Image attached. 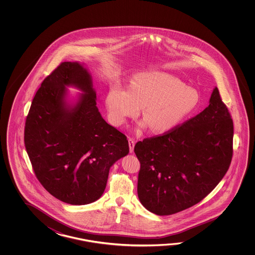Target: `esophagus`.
I'll list each match as a JSON object with an SVG mask.
<instances>
[{
    "instance_id": "obj_1",
    "label": "esophagus",
    "mask_w": 255,
    "mask_h": 255,
    "mask_svg": "<svg viewBox=\"0 0 255 255\" xmlns=\"http://www.w3.org/2000/svg\"><path fill=\"white\" fill-rule=\"evenodd\" d=\"M128 146H129L130 153H133L134 152V146H135V140L131 137L128 138Z\"/></svg>"
}]
</instances>
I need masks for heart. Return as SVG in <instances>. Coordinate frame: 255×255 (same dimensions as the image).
<instances>
[{
	"label": "heart",
	"mask_w": 255,
	"mask_h": 255,
	"mask_svg": "<svg viewBox=\"0 0 255 255\" xmlns=\"http://www.w3.org/2000/svg\"><path fill=\"white\" fill-rule=\"evenodd\" d=\"M201 96L195 88L166 73L150 71L135 74L128 90L110 88L106 98L109 120L121 126L142 108V118L155 134L167 133L179 127L200 107Z\"/></svg>",
	"instance_id": "1"
}]
</instances>
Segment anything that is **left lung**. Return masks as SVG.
<instances>
[{
    "mask_svg": "<svg viewBox=\"0 0 255 255\" xmlns=\"http://www.w3.org/2000/svg\"><path fill=\"white\" fill-rule=\"evenodd\" d=\"M233 138V120L215 87L200 114L165 135L135 144L141 204L163 216L200 202L227 172Z\"/></svg>",
    "mask_w": 255,
    "mask_h": 255,
    "instance_id": "8db88e82",
    "label": "left lung"
}]
</instances>
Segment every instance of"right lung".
I'll use <instances>...</instances> for the list:
<instances>
[{
    "label": "right lung",
    "instance_id": "obj_1",
    "mask_svg": "<svg viewBox=\"0 0 255 255\" xmlns=\"http://www.w3.org/2000/svg\"><path fill=\"white\" fill-rule=\"evenodd\" d=\"M67 87L82 93L71 100ZM24 145L43 188L72 205L98 200L109 169L129 152L127 136L98 111L92 76L80 62H64L43 80L26 118Z\"/></svg>",
    "mask_w": 255,
    "mask_h": 255
}]
</instances>
